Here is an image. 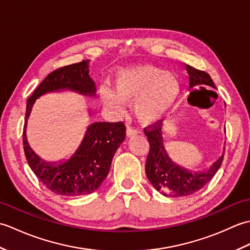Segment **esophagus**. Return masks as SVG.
I'll return each instance as SVG.
<instances>
[{"instance_id": "34e87169", "label": "esophagus", "mask_w": 250, "mask_h": 250, "mask_svg": "<svg viewBox=\"0 0 250 250\" xmlns=\"http://www.w3.org/2000/svg\"><path fill=\"white\" fill-rule=\"evenodd\" d=\"M137 133H139V131H137L136 129L132 128V126H126V131H125V134L128 137H131V136H134V135H137Z\"/></svg>"}]
</instances>
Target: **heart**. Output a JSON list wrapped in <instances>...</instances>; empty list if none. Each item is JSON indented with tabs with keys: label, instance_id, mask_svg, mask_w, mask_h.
<instances>
[{
	"label": "heart",
	"instance_id": "heart-1",
	"mask_svg": "<svg viewBox=\"0 0 250 250\" xmlns=\"http://www.w3.org/2000/svg\"><path fill=\"white\" fill-rule=\"evenodd\" d=\"M115 93L102 87L100 95L110 107L118 108L121 102L134 103V113L140 122L150 125L162 119L176 99L179 81L174 73L153 65H135L122 68L117 74Z\"/></svg>",
	"mask_w": 250,
	"mask_h": 250
}]
</instances>
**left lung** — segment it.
Returning <instances> with one entry per match:
<instances>
[{
    "label": "left lung",
    "instance_id": "1",
    "mask_svg": "<svg viewBox=\"0 0 250 250\" xmlns=\"http://www.w3.org/2000/svg\"><path fill=\"white\" fill-rule=\"evenodd\" d=\"M189 75V90L194 87H210L216 89L213 79L208 74L186 65ZM226 132V128H225ZM145 134L149 142L150 149L146 161V175L151 185L166 196L178 198L193 194L209 182L218 171L224 153L204 172H192L175 163L164 148L163 128L161 122L146 129Z\"/></svg>",
    "mask_w": 250,
    "mask_h": 250
}]
</instances>
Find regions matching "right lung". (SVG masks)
Segmentation results:
<instances>
[{"instance_id":"1","label":"right lung","mask_w":250,"mask_h":250,"mask_svg":"<svg viewBox=\"0 0 250 250\" xmlns=\"http://www.w3.org/2000/svg\"><path fill=\"white\" fill-rule=\"evenodd\" d=\"M89 60L58 68L50 73L26 102L23 126L24 155L32 171L52 192L66 196L90 194L107 176L115 152L125 139L122 122H93L87 126L75 152L64 161L48 162L36 155L26 139L28 120L35 101L49 92L74 91L95 97L97 87L89 75ZM90 116L91 110L88 109Z\"/></svg>"}]
</instances>
